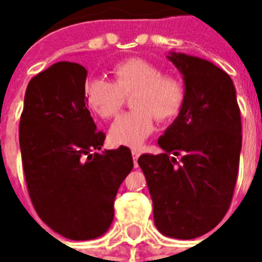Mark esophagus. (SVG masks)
<instances>
[{
	"label": "esophagus",
	"instance_id": "esophagus-1",
	"mask_svg": "<svg viewBox=\"0 0 262 262\" xmlns=\"http://www.w3.org/2000/svg\"><path fill=\"white\" fill-rule=\"evenodd\" d=\"M140 155H141V152L137 151V149H133V151H132V156H133V163H135L136 167H137V159L140 158Z\"/></svg>",
	"mask_w": 262,
	"mask_h": 262
}]
</instances>
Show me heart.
Returning a JSON list of instances; mask_svg holds the SVG:
<instances>
[{
    "instance_id": "heart-1",
    "label": "heart",
    "mask_w": 262,
    "mask_h": 262,
    "mask_svg": "<svg viewBox=\"0 0 262 262\" xmlns=\"http://www.w3.org/2000/svg\"><path fill=\"white\" fill-rule=\"evenodd\" d=\"M113 83L94 77L84 84V99L95 114L114 118L122 110L125 98L133 95V111L121 115L110 127L108 137L115 145L139 148L159 122L174 119L183 108L186 87L182 80L162 75V69L144 58H129L111 68Z\"/></svg>"
}]
</instances>
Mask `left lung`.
Listing matches in <instances>:
<instances>
[{
  "label": "left lung",
  "instance_id": "obj_1",
  "mask_svg": "<svg viewBox=\"0 0 262 262\" xmlns=\"http://www.w3.org/2000/svg\"><path fill=\"white\" fill-rule=\"evenodd\" d=\"M183 76V108L158 140L163 154L141 155L158 230L193 239L222 222L231 204L242 147L231 77L207 59L170 53ZM181 162H176V156Z\"/></svg>",
  "mask_w": 262,
  "mask_h": 262
}]
</instances>
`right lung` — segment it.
<instances>
[{"label":"right lung","instance_id":"right-lung-1","mask_svg":"<svg viewBox=\"0 0 262 262\" xmlns=\"http://www.w3.org/2000/svg\"><path fill=\"white\" fill-rule=\"evenodd\" d=\"M87 69L57 62L31 79L18 140L28 194L39 217L59 235L94 239L108 230L114 200L133 168L130 149L99 154V130L84 99Z\"/></svg>","mask_w":262,"mask_h":262}]
</instances>
